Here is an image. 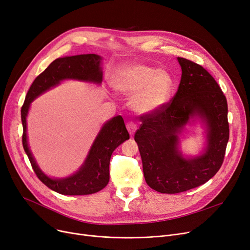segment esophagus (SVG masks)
Wrapping results in <instances>:
<instances>
[{
    "label": "esophagus",
    "mask_w": 250,
    "mask_h": 250,
    "mask_svg": "<svg viewBox=\"0 0 250 250\" xmlns=\"http://www.w3.org/2000/svg\"><path fill=\"white\" fill-rule=\"evenodd\" d=\"M126 128L128 130V133L130 136H134L137 130V125L134 122H128L126 123Z\"/></svg>",
    "instance_id": "esophagus-1"
}]
</instances>
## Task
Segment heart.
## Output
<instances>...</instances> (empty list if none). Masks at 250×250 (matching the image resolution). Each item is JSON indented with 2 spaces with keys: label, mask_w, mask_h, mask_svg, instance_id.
I'll return each mask as SVG.
<instances>
[{
  "label": "heart",
  "mask_w": 250,
  "mask_h": 250,
  "mask_svg": "<svg viewBox=\"0 0 250 250\" xmlns=\"http://www.w3.org/2000/svg\"><path fill=\"white\" fill-rule=\"evenodd\" d=\"M112 86L120 93L132 96L130 107L140 114L162 110L170 99L172 80L163 70L144 63H130L118 69Z\"/></svg>",
  "instance_id": "heart-1"
}]
</instances>
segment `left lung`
I'll return each instance as SVG.
<instances>
[{"label": "left lung", "mask_w": 250, "mask_h": 250, "mask_svg": "<svg viewBox=\"0 0 250 250\" xmlns=\"http://www.w3.org/2000/svg\"><path fill=\"white\" fill-rule=\"evenodd\" d=\"M181 79L173 99L156 113L141 116L136 132L147 185L161 193H178L198 188L222 166L229 140L225 95L202 65L177 58ZM199 118L206 129V147L200 156L187 159L179 150L184 126Z\"/></svg>", "instance_id": "left-lung-1"}]
</instances>
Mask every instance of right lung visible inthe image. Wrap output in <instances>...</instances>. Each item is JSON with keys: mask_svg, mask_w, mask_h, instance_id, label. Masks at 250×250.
<instances>
[{"mask_svg": "<svg viewBox=\"0 0 250 250\" xmlns=\"http://www.w3.org/2000/svg\"><path fill=\"white\" fill-rule=\"evenodd\" d=\"M102 58L98 55H79L59 58L35 78L21 108L23 125L22 144L37 177L44 185L61 194L84 195L95 193L107 186L109 181V162L112 152L129 135L121 115L105 123L89 150L82 166L74 174L64 178H51L38 167L29 149L27 141V117L30 103L47 90L58 86L63 80H78L100 85L102 82Z\"/></svg>", "mask_w": 250, "mask_h": 250, "instance_id": "add662e5", "label": "right lung"}]
</instances>
